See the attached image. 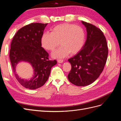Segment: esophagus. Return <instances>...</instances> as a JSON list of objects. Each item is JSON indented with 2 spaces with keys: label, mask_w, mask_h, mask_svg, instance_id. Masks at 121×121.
Returning <instances> with one entry per match:
<instances>
[{
  "label": "esophagus",
  "mask_w": 121,
  "mask_h": 121,
  "mask_svg": "<svg viewBox=\"0 0 121 121\" xmlns=\"http://www.w3.org/2000/svg\"><path fill=\"white\" fill-rule=\"evenodd\" d=\"M64 60H57V62L58 63H63Z\"/></svg>",
  "instance_id": "34e87169"
}]
</instances>
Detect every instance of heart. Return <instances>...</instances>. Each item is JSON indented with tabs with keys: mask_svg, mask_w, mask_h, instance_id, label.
<instances>
[{
	"mask_svg": "<svg viewBox=\"0 0 121 121\" xmlns=\"http://www.w3.org/2000/svg\"><path fill=\"white\" fill-rule=\"evenodd\" d=\"M85 39V32L81 26L65 23L55 26L51 30V33H44L41 43L45 49L53 51L60 45V42L61 46L52 53V56L63 58L69 53H78L83 46Z\"/></svg>",
	"mask_w": 121,
	"mask_h": 121,
	"instance_id": "obj_1",
	"label": "heart"
}]
</instances>
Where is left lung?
<instances>
[{
    "label": "left lung",
    "instance_id": "1",
    "mask_svg": "<svg viewBox=\"0 0 121 121\" xmlns=\"http://www.w3.org/2000/svg\"><path fill=\"white\" fill-rule=\"evenodd\" d=\"M87 31V39L82 49L68 60L72 69L68 78L71 83L78 86L92 84L103 71L107 60V40L100 29L82 21Z\"/></svg>",
    "mask_w": 121,
    "mask_h": 121
}]
</instances>
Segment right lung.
I'll return each mask as SVG.
<instances>
[{
    "mask_svg": "<svg viewBox=\"0 0 121 121\" xmlns=\"http://www.w3.org/2000/svg\"><path fill=\"white\" fill-rule=\"evenodd\" d=\"M47 24L32 23L18 30L11 43L9 58L16 78L22 85L29 89L42 86L48 80L56 60H49L48 53L41 47V38ZM22 61L30 63L34 69L30 79H22L16 74V67Z\"/></svg>",
    "mask_w": 121,
    "mask_h": 121,
    "instance_id": "add662e5",
    "label": "right lung"
}]
</instances>
